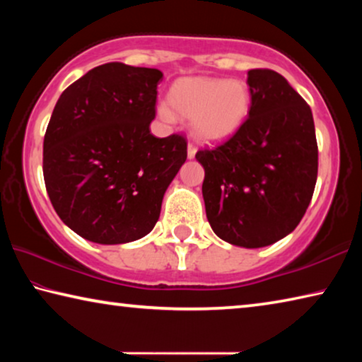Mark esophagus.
Segmentation results:
<instances>
[{"mask_svg": "<svg viewBox=\"0 0 362 362\" xmlns=\"http://www.w3.org/2000/svg\"><path fill=\"white\" fill-rule=\"evenodd\" d=\"M194 155H196V146L193 144H188V146H187V156H188V159H193Z\"/></svg>", "mask_w": 362, "mask_h": 362, "instance_id": "esophagus-1", "label": "esophagus"}]
</instances>
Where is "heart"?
I'll return each mask as SVG.
<instances>
[{
	"mask_svg": "<svg viewBox=\"0 0 362 362\" xmlns=\"http://www.w3.org/2000/svg\"><path fill=\"white\" fill-rule=\"evenodd\" d=\"M168 107H159L164 119L173 115L192 119L193 136L206 144L231 139L247 121L252 95L243 79L185 76L177 79L168 93Z\"/></svg>",
	"mask_w": 362,
	"mask_h": 362,
	"instance_id": "b5f03b06",
	"label": "heart"
}]
</instances>
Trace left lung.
I'll list each match as a JSON object with an SVG mask.
<instances>
[{
	"label": "left lung",
	"mask_w": 362,
	"mask_h": 362,
	"mask_svg": "<svg viewBox=\"0 0 362 362\" xmlns=\"http://www.w3.org/2000/svg\"><path fill=\"white\" fill-rule=\"evenodd\" d=\"M252 107L228 142L201 150L206 216L233 246L265 247L289 235L305 216L317 177L315 121L287 79L249 70Z\"/></svg>",
	"instance_id": "left-lung-1"
}]
</instances>
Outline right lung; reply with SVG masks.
Here are the masks:
<instances>
[{
    "instance_id": "obj_1",
    "label": "right lung",
    "mask_w": 362,
    "mask_h": 362,
    "mask_svg": "<svg viewBox=\"0 0 362 362\" xmlns=\"http://www.w3.org/2000/svg\"><path fill=\"white\" fill-rule=\"evenodd\" d=\"M161 79L156 69L103 64L54 107L42 145L46 189L57 216L84 240L126 244L158 222L187 159L182 136L150 132Z\"/></svg>"
}]
</instances>
